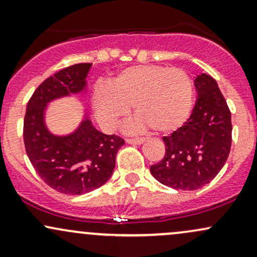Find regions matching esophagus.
<instances>
[{
	"label": "esophagus",
	"instance_id": "obj_1",
	"mask_svg": "<svg viewBox=\"0 0 257 257\" xmlns=\"http://www.w3.org/2000/svg\"><path fill=\"white\" fill-rule=\"evenodd\" d=\"M125 141L128 144H135V145H140V144H143L144 141H145V139H144V138H126Z\"/></svg>",
	"mask_w": 257,
	"mask_h": 257
}]
</instances>
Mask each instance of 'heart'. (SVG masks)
Listing matches in <instances>:
<instances>
[{
    "instance_id": "b5f03b06",
    "label": "heart",
    "mask_w": 257,
    "mask_h": 257,
    "mask_svg": "<svg viewBox=\"0 0 257 257\" xmlns=\"http://www.w3.org/2000/svg\"><path fill=\"white\" fill-rule=\"evenodd\" d=\"M91 104L96 119L113 129L126 118L133 106L138 125L170 133L185 123L193 105V82L178 67L139 65L126 67L110 83L94 87Z\"/></svg>"
}]
</instances>
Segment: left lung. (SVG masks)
<instances>
[{"label":"left lung","instance_id":"left-lung-1","mask_svg":"<svg viewBox=\"0 0 257 257\" xmlns=\"http://www.w3.org/2000/svg\"><path fill=\"white\" fill-rule=\"evenodd\" d=\"M194 87L198 98L190 118L163 137L166 155L150 168L157 181L175 190H198L209 184L231 151V111L216 81L202 73Z\"/></svg>","mask_w":257,"mask_h":257}]
</instances>
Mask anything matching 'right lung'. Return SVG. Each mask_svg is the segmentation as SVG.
Listing matches in <instances>:
<instances>
[{"instance_id":"add662e5","label":"right lung","mask_w":257,"mask_h":257,"mask_svg":"<svg viewBox=\"0 0 257 257\" xmlns=\"http://www.w3.org/2000/svg\"><path fill=\"white\" fill-rule=\"evenodd\" d=\"M90 67L88 63L71 65L48 77L38 85L26 106V155L40 178L64 194H84L104 185L113 173L117 152L124 145L122 138L96 131L88 116L75 132L65 137L47 129V105L85 90Z\"/></svg>"}]
</instances>
